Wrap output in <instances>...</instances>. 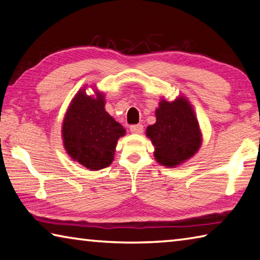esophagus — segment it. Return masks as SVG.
<instances>
[{
	"label": "esophagus",
	"instance_id": "esophagus-1",
	"mask_svg": "<svg viewBox=\"0 0 260 260\" xmlns=\"http://www.w3.org/2000/svg\"><path fill=\"white\" fill-rule=\"evenodd\" d=\"M143 130H144V125L143 124H133L130 126V131L133 134H142L143 133Z\"/></svg>",
	"mask_w": 260,
	"mask_h": 260
}]
</instances>
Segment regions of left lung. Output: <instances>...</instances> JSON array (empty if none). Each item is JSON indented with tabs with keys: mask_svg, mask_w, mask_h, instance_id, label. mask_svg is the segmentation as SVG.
Instances as JSON below:
<instances>
[{
	"mask_svg": "<svg viewBox=\"0 0 260 260\" xmlns=\"http://www.w3.org/2000/svg\"><path fill=\"white\" fill-rule=\"evenodd\" d=\"M156 122L146 134L155 146V158L162 166L176 167L193 156L201 146V134L194 111L185 98L162 100L155 111Z\"/></svg>",
	"mask_w": 260,
	"mask_h": 260,
	"instance_id": "left-lung-1",
	"label": "left lung"
}]
</instances>
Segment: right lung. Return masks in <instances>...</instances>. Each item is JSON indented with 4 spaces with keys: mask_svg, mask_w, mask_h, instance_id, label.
<instances>
[{
    "mask_svg": "<svg viewBox=\"0 0 260 260\" xmlns=\"http://www.w3.org/2000/svg\"><path fill=\"white\" fill-rule=\"evenodd\" d=\"M125 130L105 111L103 94L92 98L79 91L72 100L62 123L63 146L74 161L89 170L111 165L117 139Z\"/></svg>",
    "mask_w": 260,
    "mask_h": 260,
    "instance_id": "1",
    "label": "right lung"
}]
</instances>
